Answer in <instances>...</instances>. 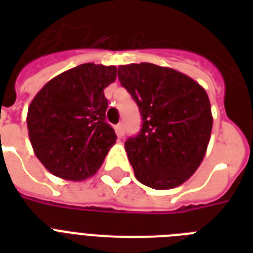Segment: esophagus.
I'll return each mask as SVG.
<instances>
[{"label": "esophagus", "instance_id": "obj_1", "mask_svg": "<svg viewBox=\"0 0 253 253\" xmlns=\"http://www.w3.org/2000/svg\"><path fill=\"white\" fill-rule=\"evenodd\" d=\"M115 132L118 135L119 138H122L123 135H125V127H123V123H118L117 126H115Z\"/></svg>", "mask_w": 253, "mask_h": 253}]
</instances>
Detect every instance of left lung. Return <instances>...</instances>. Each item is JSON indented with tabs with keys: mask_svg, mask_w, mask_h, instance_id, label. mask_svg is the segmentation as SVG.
I'll return each instance as SVG.
<instances>
[{
	"mask_svg": "<svg viewBox=\"0 0 253 253\" xmlns=\"http://www.w3.org/2000/svg\"><path fill=\"white\" fill-rule=\"evenodd\" d=\"M118 79L139 106L142 130L125 143L135 177L152 189L184 184L204 160L211 135L208 93L176 69L121 65Z\"/></svg>",
	"mask_w": 253,
	"mask_h": 253,
	"instance_id": "left-lung-1",
	"label": "left lung"
}]
</instances>
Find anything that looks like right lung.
Returning a JSON list of instances; mask_svg holds the SVG:
<instances>
[{
    "mask_svg": "<svg viewBox=\"0 0 253 253\" xmlns=\"http://www.w3.org/2000/svg\"><path fill=\"white\" fill-rule=\"evenodd\" d=\"M115 79L114 65L86 63L53 77L34 97L27 111L30 142L53 176L83 181L102 166L117 140L105 121L103 94Z\"/></svg>",
    "mask_w": 253,
    "mask_h": 253,
    "instance_id": "add662e5",
    "label": "right lung"
}]
</instances>
